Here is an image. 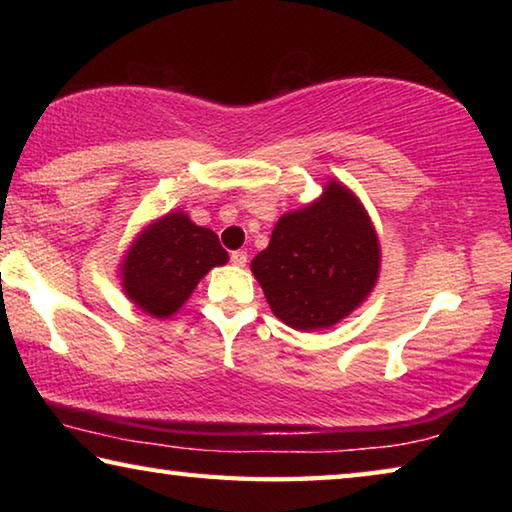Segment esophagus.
<instances>
[{"mask_svg": "<svg viewBox=\"0 0 512 512\" xmlns=\"http://www.w3.org/2000/svg\"><path fill=\"white\" fill-rule=\"evenodd\" d=\"M230 262L232 264H235V266H246V262H248V253H246V250H235V253H232L230 255Z\"/></svg>", "mask_w": 512, "mask_h": 512, "instance_id": "esophagus-1", "label": "esophagus"}]
</instances>
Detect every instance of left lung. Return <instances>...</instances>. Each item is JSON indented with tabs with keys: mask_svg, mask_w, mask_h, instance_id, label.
<instances>
[{
	"mask_svg": "<svg viewBox=\"0 0 512 512\" xmlns=\"http://www.w3.org/2000/svg\"><path fill=\"white\" fill-rule=\"evenodd\" d=\"M381 246L359 196L341 180L277 219L271 241L250 262L268 307L300 332L329 329L375 289Z\"/></svg>",
	"mask_w": 512,
	"mask_h": 512,
	"instance_id": "8db88e82",
	"label": "left lung"
}]
</instances>
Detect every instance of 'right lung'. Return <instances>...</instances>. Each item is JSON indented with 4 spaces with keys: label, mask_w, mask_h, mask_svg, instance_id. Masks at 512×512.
<instances>
[{
    "label": "right lung",
    "mask_w": 512,
    "mask_h": 512,
    "mask_svg": "<svg viewBox=\"0 0 512 512\" xmlns=\"http://www.w3.org/2000/svg\"><path fill=\"white\" fill-rule=\"evenodd\" d=\"M228 262L219 237L183 210L153 219L121 257L124 296L151 318H171L214 266Z\"/></svg>",
    "instance_id": "right-lung-1"
}]
</instances>
